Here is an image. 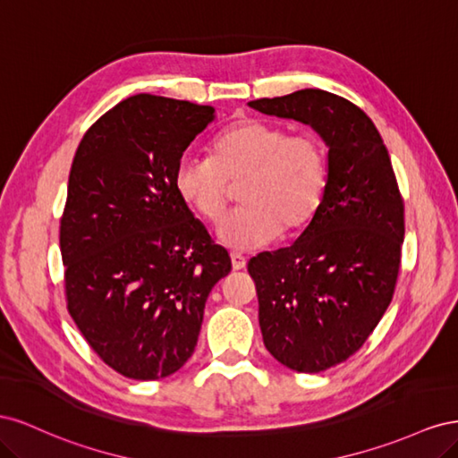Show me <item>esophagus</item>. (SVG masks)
Returning <instances> with one entry per match:
<instances>
[{"mask_svg": "<svg viewBox=\"0 0 458 458\" xmlns=\"http://www.w3.org/2000/svg\"><path fill=\"white\" fill-rule=\"evenodd\" d=\"M231 263H233V269H242L246 266V256L242 252H231Z\"/></svg>", "mask_w": 458, "mask_h": 458, "instance_id": "34e87169", "label": "esophagus"}]
</instances>
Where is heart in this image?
Listing matches in <instances>:
<instances>
[{
    "instance_id": "1",
    "label": "heart",
    "mask_w": 458,
    "mask_h": 458,
    "mask_svg": "<svg viewBox=\"0 0 458 458\" xmlns=\"http://www.w3.org/2000/svg\"><path fill=\"white\" fill-rule=\"evenodd\" d=\"M327 148L315 131H293L263 120H237L217 131L208 158L183 155L175 164L179 200L210 225L224 219L239 187L242 202L219 227L229 246L252 248L311 224L325 199Z\"/></svg>"
}]
</instances>
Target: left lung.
<instances>
[{
    "instance_id": "1",
    "label": "left lung",
    "mask_w": 458,
    "mask_h": 458,
    "mask_svg": "<svg viewBox=\"0 0 458 458\" xmlns=\"http://www.w3.org/2000/svg\"><path fill=\"white\" fill-rule=\"evenodd\" d=\"M310 123L328 145L325 199L298 241L248 261L267 352L298 372L352 357L390 306L405 237V204L372 120L323 89L250 101Z\"/></svg>"
}]
</instances>
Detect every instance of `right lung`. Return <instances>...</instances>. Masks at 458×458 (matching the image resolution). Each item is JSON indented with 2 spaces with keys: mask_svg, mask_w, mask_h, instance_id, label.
<instances>
[{
  "mask_svg": "<svg viewBox=\"0 0 458 458\" xmlns=\"http://www.w3.org/2000/svg\"><path fill=\"white\" fill-rule=\"evenodd\" d=\"M214 108L133 95L81 137L61 216L66 310L101 361L158 380L195 352L225 248L179 200L175 164Z\"/></svg>",
  "mask_w": 458,
  "mask_h": 458,
  "instance_id": "1",
  "label": "right lung"
}]
</instances>
